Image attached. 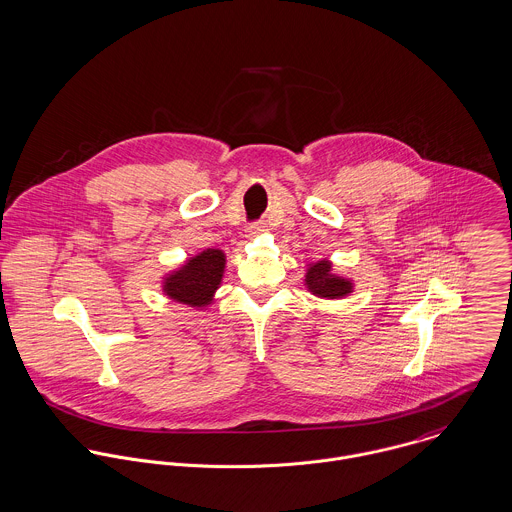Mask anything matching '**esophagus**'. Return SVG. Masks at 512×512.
Here are the masks:
<instances>
[{"mask_svg":"<svg viewBox=\"0 0 512 512\" xmlns=\"http://www.w3.org/2000/svg\"><path fill=\"white\" fill-rule=\"evenodd\" d=\"M264 229H266L264 223H252V225L246 227V233H248V236H256V234L262 233Z\"/></svg>","mask_w":512,"mask_h":512,"instance_id":"obj_1","label":"esophagus"}]
</instances>
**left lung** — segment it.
<instances>
[{
	"label": "left lung",
	"instance_id": "8db88e82",
	"mask_svg": "<svg viewBox=\"0 0 512 512\" xmlns=\"http://www.w3.org/2000/svg\"><path fill=\"white\" fill-rule=\"evenodd\" d=\"M305 281H307V287L319 297L336 299V297H344V295L352 293V283L348 279L332 276L330 274V262H326V260L313 264L307 270Z\"/></svg>",
	"mask_w": 512,
	"mask_h": 512
}]
</instances>
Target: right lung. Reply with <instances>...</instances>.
Returning <instances> with one entry per match:
<instances>
[{
  "label": "right lung",
  "mask_w": 512,
  "mask_h": 512,
  "mask_svg": "<svg viewBox=\"0 0 512 512\" xmlns=\"http://www.w3.org/2000/svg\"><path fill=\"white\" fill-rule=\"evenodd\" d=\"M225 270V254L209 248L191 258L184 268L174 272L164 281V291L180 303L207 305L219 287Z\"/></svg>",
  "instance_id": "obj_1"
}]
</instances>
